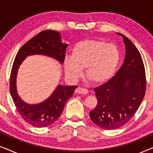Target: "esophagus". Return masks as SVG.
<instances>
[{
    "label": "esophagus",
    "instance_id": "obj_1",
    "mask_svg": "<svg viewBox=\"0 0 153 153\" xmlns=\"http://www.w3.org/2000/svg\"><path fill=\"white\" fill-rule=\"evenodd\" d=\"M76 93H79V94H87L88 93V91L87 89L85 88H81V87H78L76 89V91H75Z\"/></svg>",
    "mask_w": 153,
    "mask_h": 153
}]
</instances>
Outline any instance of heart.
<instances>
[{
	"label": "heart",
	"instance_id": "obj_1",
	"mask_svg": "<svg viewBox=\"0 0 153 153\" xmlns=\"http://www.w3.org/2000/svg\"><path fill=\"white\" fill-rule=\"evenodd\" d=\"M120 61V52L116 45L103 41L88 40L77 43L72 56L64 60L65 74L70 79L77 81L83 74L94 83H103L111 78Z\"/></svg>",
	"mask_w": 153,
	"mask_h": 153
}]
</instances>
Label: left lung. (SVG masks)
<instances>
[{
	"instance_id": "left-lung-1",
	"label": "left lung",
	"mask_w": 153,
	"mask_h": 153,
	"mask_svg": "<svg viewBox=\"0 0 153 153\" xmlns=\"http://www.w3.org/2000/svg\"><path fill=\"white\" fill-rule=\"evenodd\" d=\"M124 62L109 81L94 88L97 106L90 118L98 127L115 129L131 120L143 101L146 88L145 68L139 51L125 35Z\"/></svg>"
}]
</instances>
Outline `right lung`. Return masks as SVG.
Instances as JSON below:
<instances>
[{
  "label": "right lung",
  "instance_id": "add662e5",
  "mask_svg": "<svg viewBox=\"0 0 153 153\" xmlns=\"http://www.w3.org/2000/svg\"><path fill=\"white\" fill-rule=\"evenodd\" d=\"M68 44L61 42L60 34L56 30H43L30 39L19 50L10 74V91L22 118L33 127H45L53 123L63 111L66 102L74 94L76 85H58L49 97L37 104H28L23 101L16 90V76L19 68L27 56L41 54L55 58L63 63Z\"/></svg>",
  "mask_w": 153,
  "mask_h": 153
}]
</instances>
